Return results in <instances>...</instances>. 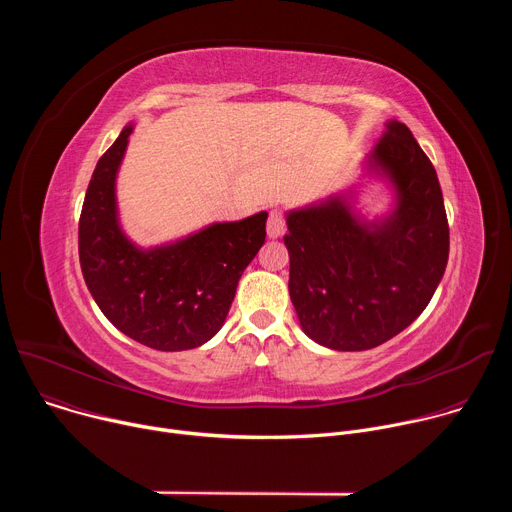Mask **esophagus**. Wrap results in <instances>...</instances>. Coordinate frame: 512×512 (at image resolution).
Instances as JSON below:
<instances>
[{
	"instance_id": "1",
	"label": "esophagus",
	"mask_w": 512,
	"mask_h": 512,
	"mask_svg": "<svg viewBox=\"0 0 512 512\" xmlns=\"http://www.w3.org/2000/svg\"><path fill=\"white\" fill-rule=\"evenodd\" d=\"M285 216H283V212L279 210V208H275V210H271V214H269V218H267V235H269V239H277V237H281L283 233H285Z\"/></svg>"
}]
</instances>
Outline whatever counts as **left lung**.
Instances as JSON below:
<instances>
[{
  "instance_id": "left-lung-1",
  "label": "left lung",
  "mask_w": 512,
  "mask_h": 512,
  "mask_svg": "<svg viewBox=\"0 0 512 512\" xmlns=\"http://www.w3.org/2000/svg\"><path fill=\"white\" fill-rule=\"evenodd\" d=\"M369 164L397 190L385 221H358L342 196L287 214L291 304L302 330L334 350H369L397 336L425 310L448 265L442 188L405 123H387Z\"/></svg>"
}]
</instances>
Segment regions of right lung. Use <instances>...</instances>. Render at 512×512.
<instances>
[{"label": "right lung", "mask_w": 512, "mask_h": 512, "mask_svg": "<svg viewBox=\"0 0 512 512\" xmlns=\"http://www.w3.org/2000/svg\"><path fill=\"white\" fill-rule=\"evenodd\" d=\"M127 125L101 156L79 221L85 283L107 320L156 350H188L210 340L229 314L245 267L265 243L267 212L216 223L178 243L137 249L117 221L115 178Z\"/></svg>", "instance_id": "obj_1"}]
</instances>
